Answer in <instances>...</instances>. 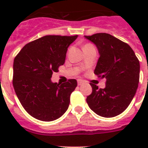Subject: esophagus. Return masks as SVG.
<instances>
[{
  "mask_svg": "<svg viewBox=\"0 0 148 148\" xmlns=\"http://www.w3.org/2000/svg\"><path fill=\"white\" fill-rule=\"evenodd\" d=\"M83 84H84L83 80H81V79H78V80H77V84H78L79 86H81Z\"/></svg>",
  "mask_w": 148,
  "mask_h": 148,
  "instance_id": "obj_1",
  "label": "esophagus"
}]
</instances>
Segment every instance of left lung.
<instances>
[{
  "label": "left lung",
  "instance_id": "obj_1",
  "mask_svg": "<svg viewBox=\"0 0 148 148\" xmlns=\"http://www.w3.org/2000/svg\"><path fill=\"white\" fill-rule=\"evenodd\" d=\"M95 44L99 58L95 74L106 78L104 88L90 84L92 93L87 97L89 108L99 116L113 117L126 110L136 94L140 63L130 46L109 34L84 36Z\"/></svg>",
  "mask_w": 148,
  "mask_h": 148
}]
</instances>
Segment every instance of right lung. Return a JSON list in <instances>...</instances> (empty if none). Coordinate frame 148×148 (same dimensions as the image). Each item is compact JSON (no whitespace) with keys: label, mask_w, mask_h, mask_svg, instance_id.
Here are the masks:
<instances>
[{"label":"right lung","mask_w":148,"mask_h":148,"mask_svg":"<svg viewBox=\"0 0 148 148\" xmlns=\"http://www.w3.org/2000/svg\"><path fill=\"white\" fill-rule=\"evenodd\" d=\"M75 36L46 35L26 45L14 60L13 86L23 108L43 121L58 119L69 107L77 83L71 79L53 83L51 77L64 64L67 48Z\"/></svg>","instance_id":"obj_1"}]
</instances>
